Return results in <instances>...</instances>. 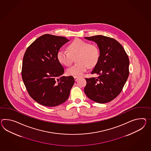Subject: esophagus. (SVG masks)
Wrapping results in <instances>:
<instances>
[{"label": "esophagus", "instance_id": "esophagus-1", "mask_svg": "<svg viewBox=\"0 0 151 151\" xmlns=\"http://www.w3.org/2000/svg\"><path fill=\"white\" fill-rule=\"evenodd\" d=\"M74 78H75V81H77V80H78V79L79 78L77 77H74Z\"/></svg>", "mask_w": 151, "mask_h": 151}]
</instances>
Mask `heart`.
<instances>
[{"instance_id": "b5f03b06", "label": "heart", "mask_w": 151, "mask_h": 151, "mask_svg": "<svg viewBox=\"0 0 151 151\" xmlns=\"http://www.w3.org/2000/svg\"><path fill=\"white\" fill-rule=\"evenodd\" d=\"M67 48L69 52L60 50L57 52V59L63 65L69 66L73 62L74 57L78 55L77 62L79 64L71 66L67 69L66 73L70 76L80 77L86 71L88 66L94 67L99 59L100 52L98 47L81 39L74 40Z\"/></svg>"}]
</instances>
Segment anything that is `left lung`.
I'll return each mask as SVG.
<instances>
[{
  "label": "left lung",
  "mask_w": 151,
  "mask_h": 151,
  "mask_svg": "<svg viewBox=\"0 0 151 151\" xmlns=\"http://www.w3.org/2000/svg\"><path fill=\"white\" fill-rule=\"evenodd\" d=\"M85 38L97 44L100 51L99 60L91 73L98 76L86 78L85 94L96 103L110 102L120 94L129 76V58L113 38L100 35Z\"/></svg>",
  "instance_id": "obj_1"
}]
</instances>
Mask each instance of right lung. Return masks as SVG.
<instances>
[{
  "label": "right lung",
  "instance_id": "1",
  "mask_svg": "<svg viewBox=\"0 0 151 151\" xmlns=\"http://www.w3.org/2000/svg\"><path fill=\"white\" fill-rule=\"evenodd\" d=\"M69 41L65 37L44 34L24 53L22 80L30 97L43 106H58L70 95L75 79L72 76H62L64 70L57 59L59 49Z\"/></svg>",
  "mask_w": 151,
  "mask_h": 151
}]
</instances>
